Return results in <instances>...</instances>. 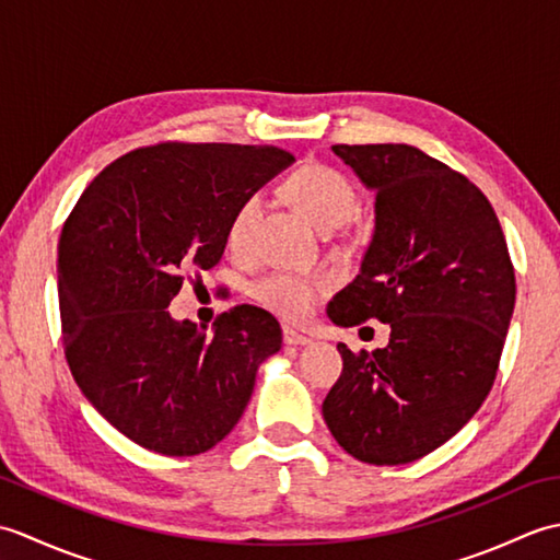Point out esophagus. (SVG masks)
<instances>
[{
	"label": "esophagus",
	"instance_id": "obj_1",
	"mask_svg": "<svg viewBox=\"0 0 560 560\" xmlns=\"http://www.w3.org/2000/svg\"><path fill=\"white\" fill-rule=\"evenodd\" d=\"M283 343H289V347H307V343H311V337H305L291 327H283Z\"/></svg>",
	"mask_w": 560,
	"mask_h": 560
}]
</instances>
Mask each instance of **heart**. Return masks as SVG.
<instances>
[{
	"instance_id": "obj_1",
	"label": "heart",
	"mask_w": 560,
	"mask_h": 560,
	"mask_svg": "<svg viewBox=\"0 0 560 560\" xmlns=\"http://www.w3.org/2000/svg\"><path fill=\"white\" fill-rule=\"evenodd\" d=\"M283 195L291 205L305 213L319 231H335L349 223L359 209V195L343 173L329 165H303L283 183ZM265 209V199L259 192H249L235 207L229 221V245L235 253H243L255 235V229ZM331 289L325 273H299V271H271L253 283V299L265 305L273 315L287 319H303L313 313L319 295Z\"/></svg>"
}]
</instances>
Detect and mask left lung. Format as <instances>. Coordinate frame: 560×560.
Instances as JSON below:
<instances>
[{
	"label": "left lung",
	"mask_w": 560,
	"mask_h": 560,
	"mask_svg": "<svg viewBox=\"0 0 560 560\" xmlns=\"http://www.w3.org/2000/svg\"><path fill=\"white\" fill-rule=\"evenodd\" d=\"M375 192L361 271L331 299L339 327L389 325V343L343 371L323 416L351 457L395 467L421 459L479 411L515 307V271L489 199L467 177L407 144L331 147Z\"/></svg>",
	"instance_id": "obj_1"
}]
</instances>
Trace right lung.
<instances>
[{
  "label": "right lung",
  "mask_w": 560,
  "mask_h": 560,
  "mask_svg": "<svg viewBox=\"0 0 560 560\" xmlns=\"http://www.w3.org/2000/svg\"><path fill=\"white\" fill-rule=\"evenodd\" d=\"M291 163L271 147L137 149L93 177L69 213L57 249L67 363L93 409L137 445L168 457L211 450L281 349L261 307L237 305L207 335L168 305L187 269L221 259L243 197Z\"/></svg>",
  "instance_id": "obj_1"
}]
</instances>
